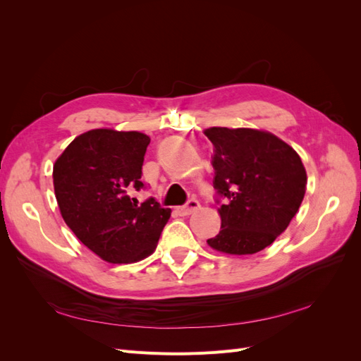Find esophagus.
<instances>
[{
    "mask_svg": "<svg viewBox=\"0 0 361 361\" xmlns=\"http://www.w3.org/2000/svg\"><path fill=\"white\" fill-rule=\"evenodd\" d=\"M199 207H200V203H199L197 200L191 199L187 204L178 206V207H176V211H178V214H179V215H182V216H187V215H191L192 212L197 211Z\"/></svg>",
    "mask_w": 361,
    "mask_h": 361,
    "instance_id": "obj_1",
    "label": "esophagus"
}]
</instances>
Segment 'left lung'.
Here are the masks:
<instances>
[{
	"mask_svg": "<svg viewBox=\"0 0 361 361\" xmlns=\"http://www.w3.org/2000/svg\"><path fill=\"white\" fill-rule=\"evenodd\" d=\"M214 145V187L221 228L207 245L226 255H255L276 241L298 212L307 185L300 155L277 135L251 128H207Z\"/></svg>",
	"mask_w": 361,
	"mask_h": 361,
	"instance_id": "obj_1",
	"label": "left lung"
}]
</instances>
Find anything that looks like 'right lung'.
Masks as SVG:
<instances>
[{
	"instance_id": "obj_1",
	"label": "right lung",
	"mask_w": 361,
	"mask_h": 361,
	"mask_svg": "<svg viewBox=\"0 0 361 361\" xmlns=\"http://www.w3.org/2000/svg\"><path fill=\"white\" fill-rule=\"evenodd\" d=\"M149 135L138 130L92 129L76 137L54 164L52 179L64 223L94 255L110 264H134L154 253L171 215L155 199L138 204Z\"/></svg>"
}]
</instances>
